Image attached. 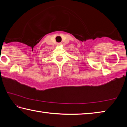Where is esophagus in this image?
Listing matches in <instances>:
<instances>
[{
    "label": "esophagus",
    "instance_id": "34e87169",
    "mask_svg": "<svg viewBox=\"0 0 127 127\" xmlns=\"http://www.w3.org/2000/svg\"><path fill=\"white\" fill-rule=\"evenodd\" d=\"M62 44V43H58V45H61Z\"/></svg>",
    "mask_w": 127,
    "mask_h": 127
}]
</instances>
